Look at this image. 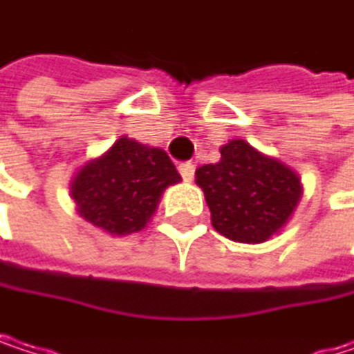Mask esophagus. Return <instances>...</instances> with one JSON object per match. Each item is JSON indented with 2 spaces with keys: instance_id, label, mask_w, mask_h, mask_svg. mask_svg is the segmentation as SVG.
Wrapping results in <instances>:
<instances>
[{
  "instance_id": "obj_1",
  "label": "esophagus",
  "mask_w": 354,
  "mask_h": 354,
  "mask_svg": "<svg viewBox=\"0 0 354 354\" xmlns=\"http://www.w3.org/2000/svg\"><path fill=\"white\" fill-rule=\"evenodd\" d=\"M179 173H181V177H183L185 181H192L194 175H196V167H194L192 162H183V165L179 167Z\"/></svg>"
}]
</instances>
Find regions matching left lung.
Listing matches in <instances>:
<instances>
[{
  "mask_svg": "<svg viewBox=\"0 0 354 354\" xmlns=\"http://www.w3.org/2000/svg\"><path fill=\"white\" fill-rule=\"evenodd\" d=\"M196 183L204 189L212 227L239 243L268 241L286 225L303 194L292 169L245 140L225 144L216 165L196 171Z\"/></svg>",
  "mask_w": 354,
  "mask_h": 354,
  "instance_id": "8db88e82",
  "label": "left lung"
}]
</instances>
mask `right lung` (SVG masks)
I'll use <instances>...</instances> for the list:
<instances>
[{"mask_svg":"<svg viewBox=\"0 0 354 354\" xmlns=\"http://www.w3.org/2000/svg\"><path fill=\"white\" fill-rule=\"evenodd\" d=\"M179 181L181 175L165 150L123 136L78 171L70 189L80 216L121 237L142 231L162 192Z\"/></svg>","mask_w":354,"mask_h":354,"instance_id":"add662e5","label":"right lung"}]
</instances>
